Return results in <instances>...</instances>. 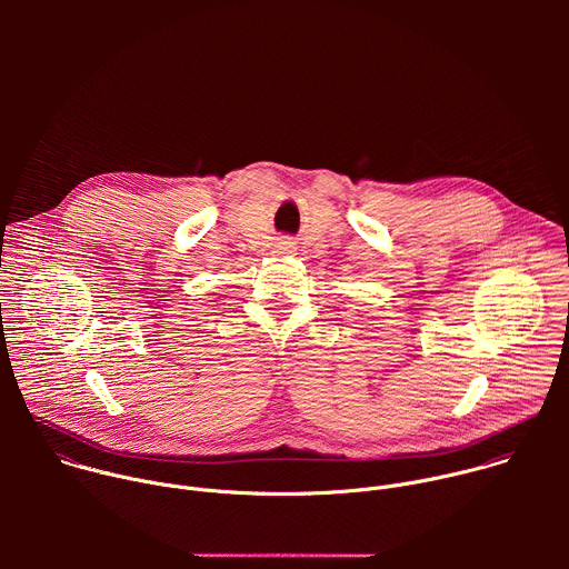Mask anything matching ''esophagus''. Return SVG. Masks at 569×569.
I'll return each mask as SVG.
<instances>
[{"mask_svg": "<svg viewBox=\"0 0 569 569\" xmlns=\"http://www.w3.org/2000/svg\"><path fill=\"white\" fill-rule=\"evenodd\" d=\"M277 248H279L281 254H292V252H295V242H292V240H281Z\"/></svg>", "mask_w": 569, "mask_h": 569, "instance_id": "34e87169", "label": "esophagus"}]
</instances>
